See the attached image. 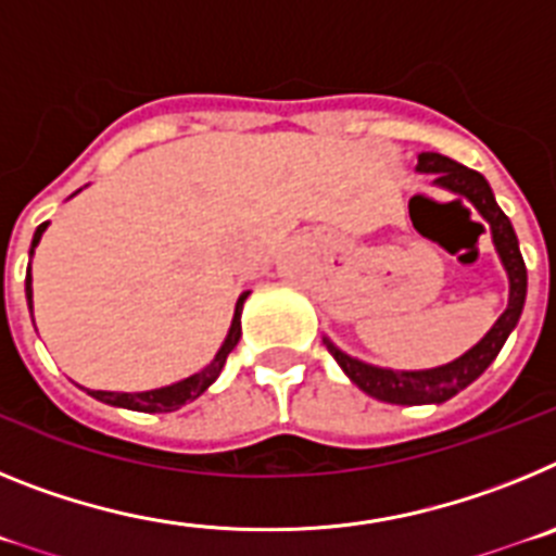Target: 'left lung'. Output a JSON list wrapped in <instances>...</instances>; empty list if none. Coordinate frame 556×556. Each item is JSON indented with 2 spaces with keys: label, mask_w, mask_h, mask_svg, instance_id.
Instances as JSON below:
<instances>
[{
  "label": "left lung",
  "mask_w": 556,
  "mask_h": 556,
  "mask_svg": "<svg viewBox=\"0 0 556 556\" xmlns=\"http://www.w3.org/2000/svg\"><path fill=\"white\" fill-rule=\"evenodd\" d=\"M415 169L420 172V175H434V186L451 191L456 198H465L476 211H479V217L484 219V225L490 228V239H493V248L495 253H498L501 267L507 273L509 298L507 308L501 312V317L493 323V328H490L470 351L456 356L448 365L429 367V370H392V367L367 365L362 358L348 356L345 351H339L331 339L323 337L328 353L337 358V365L342 367V372L351 378L358 390L367 392V395L376 397V401L397 406L445 404V401L454 397L456 392H462L465 387L473 384L476 378L493 365V358L498 356V351L504 348L507 337L515 331V326H518L523 303H527V264H523V255H520L518 236H515V228L513 223H509L507 214H504V211L498 208V203H495L493 189H490V184L484 180V175L445 159L440 152H420Z\"/></svg>",
  "instance_id": "obj_1"
}]
</instances>
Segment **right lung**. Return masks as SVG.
Masks as SVG:
<instances>
[{"label": "right lung", "mask_w": 556, "mask_h": 556, "mask_svg": "<svg viewBox=\"0 0 556 556\" xmlns=\"http://www.w3.org/2000/svg\"><path fill=\"white\" fill-rule=\"evenodd\" d=\"M77 191H83V189H77ZM75 194H72V198H75ZM47 225L49 223H41L36 228V233H33L29 258H33V253H36V248H38V242H41V236H43V230H47ZM24 294H27V306H29V312H33V275H29V267H27V278H24ZM248 294L250 292L239 294V301H236V308H233V320H230V328H228V333H225L223 345H219V351L214 353V358H211L203 370L191 372V376L180 378V381H175V384L159 387V390L108 392V390H86V387H80V390H86L88 395L97 397V401H102V404L116 406V409L150 412V415H155V412L180 409V406H186L189 401H194V397L203 395V392L208 390L214 381H217L219 372H223L225 358H228V353L233 351L236 342H239V337H242V306H244V301H248Z\"/></svg>", "instance_id": "add662e5"}]
</instances>
